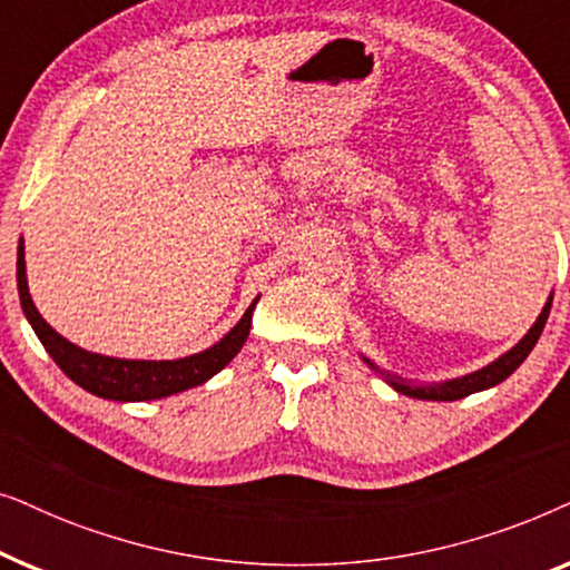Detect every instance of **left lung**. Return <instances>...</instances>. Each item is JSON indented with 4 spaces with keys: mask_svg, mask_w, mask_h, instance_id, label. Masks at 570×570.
<instances>
[{
    "mask_svg": "<svg viewBox=\"0 0 570 570\" xmlns=\"http://www.w3.org/2000/svg\"><path fill=\"white\" fill-rule=\"evenodd\" d=\"M550 306H552V295L548 298V303L542 306L540 316H537V322L532 324V330H529L524 337H521L511 350H505L501 357H495L493 363H488L485 368L466 373V376H459V379L439 381V384H417V381L402 379V376H396V373H389L384 368H379V365L373 363L371 357H365V355H361V357H363V363H368L371 371H376L379 376L394 389V392H400L404 396H415V400L456 402V400H464V396H470L474 392H485V389L498 386L501 381L509 379L521 363L527 361V355L532 353V347L537 345V340H540V334L544 330V322H548V316H550Z\"/></svg>",
    "mask_w": 570,
    "mask_h": 570,
    "instance_id": "8db88e82",
    "label": "left lung"
}]
</instances>
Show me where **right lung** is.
Listing matches in <instances>:
<instances>
[{"label":"right lung","instance_id":"add662e5","mask_svg":"<svg viewBox=\"0 0 570 570\" xmlns=\"http://www.w3.org/2000/svg\"><path fill=\"white\" fill-rule=\"evenodd\" d=\"M18 293L22 314H26L28 324L33 326L36 337L41 340L46 353L53 357V363H57L77 386H82L85 392L96 394L100 400L114 402L163 400V396L205 384V381L213 379L215 373H220L225 365L238 355V350L244 347L248 330H252L254 306L259 303V295H256L252 306L246 308V314L240 316V322L233 326L220 342L202 350V353L176 357V361H129V357H111L77 347L75 342L61 337V334L38 314L36 303L30 298L28 291L26 246H22V238L18 244Z\"/></svg>","mask_w":570,"mask_h":570}]
</instances>
